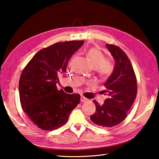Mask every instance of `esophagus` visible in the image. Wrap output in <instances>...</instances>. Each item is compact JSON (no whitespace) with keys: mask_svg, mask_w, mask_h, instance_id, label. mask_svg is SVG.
<instances>
[{"mask_svg":"<svg viewBox=\"0 0 159 159\" xmlns=\"http://www.w3.org/2000/svg\"><path fill=\"white\" fill-rule=\"evenodd\" d=\"M87 100V99L86 98L84 97V96H81V97H80V102H86Z\"/></svg>","mask_w":159,"mask_h":159,"instance_id":"esophagus-1","label":"esophagus"}]
</instances>
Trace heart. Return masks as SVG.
I'll list each match as a JSON object with an SVG mask.
<instances>
[{"instance_id":"obj_1","label":"heart","mask_w":159,"mask_h":159,"mask_svg":"<svg viewBox=\"0 0 159 159\" xmlns=\"http://www.w3.org/2000/svg\"><path fill=\"white\" fill-rule=\"evenodd\" d=\"M87 56L92 66L97 68L100 76L106 78L112 73L113 69L112 63L105 59L104 54L100 50L96 48H90L87 52Z\"/></svg>"}]
</instances>
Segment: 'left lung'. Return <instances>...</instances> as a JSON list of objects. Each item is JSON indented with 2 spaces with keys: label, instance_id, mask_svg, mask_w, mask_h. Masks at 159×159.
Instances as JSON below:
<instances>
[{
  "label": "left lung",
  "instance_id": "8db88e82",
  "mask_svg": "<svg viewBox=\"0 0 159 159\" xmlns=\"http://www.w3.org/2000/svg\"><path fill=\"white\" fill-rule=\"evenodd\" d=\"M115 59L112 74L104 83L102 92L107 96L102 105L96 100V112L90 119L94 124L102 127H113L126 119L127 112L133 105L137 96V79L133 67L120 47L106 44Z\"/></svg>",
  "mask_w": 159,
  "mask_h": 159
}]
</instances>
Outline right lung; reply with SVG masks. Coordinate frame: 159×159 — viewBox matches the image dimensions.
Wrapping results in <instances>:
<instances>
[{"label": "right lung", "instance_id": "1", "mask_svg": "<svg viewBox=\"0 0 159 159\" xmlns=\"http://www.w3.org/2000/svg\"><path fill=\"white\" fill-rule=\"evenodd\" d=\"M84 41L57 42L40 50L24 68L19 80L20 100L24 111L39 128L57 129L66 123L79 104L80 96L58 90V75Z\"/></svg>", "mask_w": 159, "mask_h": 159}]
</instances>
